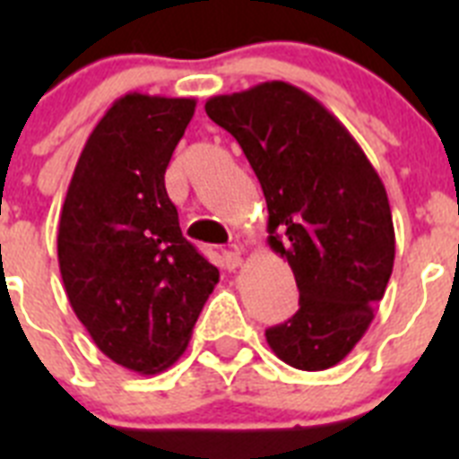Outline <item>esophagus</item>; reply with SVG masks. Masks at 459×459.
Wrapping results in <instances>:
<instances>
[{
    "instance_id": "esophagus-1",
    "label": "esophagus",
    "mask_w": 459,
    "mask_h": 459,
    "mask_svg": "<svg viewBox=\"0 0 459 459\" xmlns=\"http://www.w3.org/2000/svg\"><path fill=\"white\" fill-rule=\"evenodd\" d=\"M241 262H243V255L238 248L225 250V253H222V264H225V269H230V271L238 269V266H241Z\"/></svg>"
}]
</instances>
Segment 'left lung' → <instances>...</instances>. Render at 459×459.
I'll use <instances>...</instances> for the list:
<instances>
[{"mask_svg": "<svg viewBox=\"0 0 459 459\" xmlns=\"http://www.w3.org/2000/svg\"><path fill=\"white\" fill-rule=\"evenodd\" d=\"M204 109L257 174L269 246L299 287V310L266 328V342L299 370L338 366L375 319L393 273L395 230L379 174L350 131L294 84L213 96Z\"/></svg>", "mask_w": 459, "mask_h": 459, "instance_id": "8db88e82", "label": "left lung"}]
</instances>
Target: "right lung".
<instances>
[{
	"label": "right lung",
	"mask_w": 459,
	"mask_h": 459,
	"mask_svg": "<svg viewBox=\"0 0 459 459\" xmlns=\"http://www.w3.org/2000/svg\"><path fill=\"white\" fill-rule=\"evenodd\" d=\"M193 99L126 93L89 135L68 184L56 255L73 312L108 359L140 375L172 366L218 269L181 234L165 169Z\"/></svg>",
	"instance_id": "add662e5"
}]
</instances>
